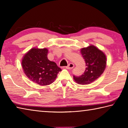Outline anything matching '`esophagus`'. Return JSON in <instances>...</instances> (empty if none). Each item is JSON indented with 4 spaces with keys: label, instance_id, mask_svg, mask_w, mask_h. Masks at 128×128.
<instances>
[{
    "label": "esophagus",
    "instance_id": "1",
    "mask_svg": "<svg viewBox=\"0 0 128 128\" xmlns=\"http://www.w3.org/2000/svg\"><path fill=\"white\" fill-rule=\"evenodd\" d=\"M73 67H74V64L73 63H69L68 66H66V68L67 69H72V68H73Z\"/></svg>",
    "mask_w": 128,
    "mask_h": 128
}]
</instances>
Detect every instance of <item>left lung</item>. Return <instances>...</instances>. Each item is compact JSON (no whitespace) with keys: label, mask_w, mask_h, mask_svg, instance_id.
I'll return each instance as SVG.
<instances>
[{"label":"left lung","mask_w":128,"mask_h":128,"mask_svg":"<svg viewBox=\"0 0 128 128\" xmlns=\"http://www.w3.org/2000/svg\"><path fill=\"white\" fill-rule=\"evenodd\" d=\"M81 53L85 59L86 70L81 76H73V78L78 84L88 85L98 79L104 72L107 59L104 53L93 45L81 48Z\"/></svg>","instance_id":"8db88e82"}]
</instances>
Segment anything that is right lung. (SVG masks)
I'll return each mask as SVG.
<instances>
[{
	"label": "right lung",
	"mask_w": 128,
	"mask_h": 128,
	"mask_svg": "<svg viewBox=\"0 0 128 128\" xmlns=\"http://www.w3.org/2000/svg\"><path fill=\"white\" fill-rule=\"evenodd\" d=\"M48 49L33 48L22 58L24 72L32 81L41 86L50 85L62 70L55 62L47 58Z\"/></svg>",
	"instance_id": "right-lung-1"
}]
</instances>
